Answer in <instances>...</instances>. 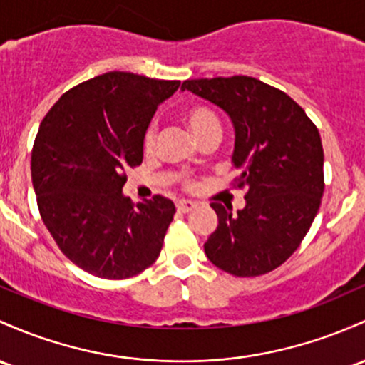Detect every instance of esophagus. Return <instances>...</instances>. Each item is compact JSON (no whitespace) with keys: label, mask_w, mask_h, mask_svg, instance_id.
I'll return each mask as SVG.
<instances>
[{"label":"esophagus","mask_w":365,"mask_h":365,"mask_svg":"<svg viewBox=\"0 0 365 365\" xmlns=\"http://www.w3.org/2000/svg\"><path fill=\"white\" fill-rule=\"evenodd\" d=\"M195 206H197V204L194 201H185V199H183V201H176V210H178L180 213H189V211L194 210Z\"/></svg>","instance_id":"obj_1"}]
</instances>
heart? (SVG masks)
I'll use <instances>...</instances> for the list:
<instances>
[{"mask_svg":"<svg viewBox=\"0 0 365 365\" xmlns=\"http://www.w3.org/2000/svg\"><path fill=\"white\" fill-rule=\"evenodd\" d=\"M183 119H185L187 126L190 128V131L194 133L195 138H202L207 133H222V124H220V118L216 115V112L211 107L204 106V103H194L189 106L183 110ZM155 137H158V131H155L154 124H149V128L143 133V150L150 152L155 145ZM183 185L185 189H195L194 180H183Z\"/></svg>","mask_w":365,"mask_h":365,"instance_id":"b5f03b06","label":"heart"}]
</instances>
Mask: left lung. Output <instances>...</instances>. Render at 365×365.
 I'll return each mask as SVG.
<instances>
[{
	"label": "left lung",
	"mask_w": 365,
	"mask_h": 365,
	"mask_svg": "<svg viewBox=\"0 0 365 365\" xmlns=\"http://www.w3.org/2000/svg\"><path fill=\"white\" fill-rule=\"evenodd\" d=\"M182 90L210 100L235 128V189L246 206L211 202L218 227L204 251L235 277H258L282 265L305 239L324 194V150L317 126L289 95L250 76L187 79Z\"/></svg>",
	"instance_id": "1"
}]
</instances>
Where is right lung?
<instances>
[{
    "instance_id": "1",
    "label": "right lung",
    "mask_w": 365,
    "mask_h": 365,
    "mask_svg": "<svg viewBox=\"0 0 365 365\" xmlns=\"http://www.w3.org/2000/svg\"><path fill=\"white\" fill-rule=\"evenodd\" d=\"M180 81L106 72L71 88L48 110L31 154L38 210L74 265L100 279L138 275L158 259L175 204L121 194L143 159V133Z\"/></svg>"
}]
</instances>
